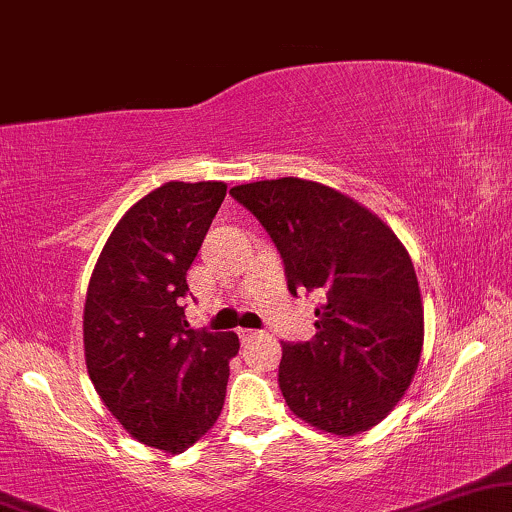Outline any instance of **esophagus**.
Masks as SVG:
<instances>
[{"mask_svg": "<svg viewBox=\"0 0 512 512\" xmlns=\"http://www.w3.org/2000/svg\"><path fill=\"white\" fill-rule=\"evenodd\" d=\"M238 337H241L243 342H250L252 337H257V330H245L243 327V330H238Z\"/></svg>", "mask_w": 512, "mask_h": 512, "instance_id": "esophagus-1", "label": "esophagus"}]
</instances>
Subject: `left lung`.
<instances>
[{"label":"left lung","mask_w":512,"mask_h":512,"mask_svg":"<svg viewBox=\"0 0 512 512\" xmlns=\"http://www.w3.org/2000/svg\"><path fill=\"white\" fill-rule=\"evenodd\" d=\"M229 194L274 238L292 295L323 292L311 342L283 344L290 412L339 438L377 426L410 388L424 346L410 252L379 215L320 182L278 177Z\"/></svg>","instance_id":"1"}]
</instances>
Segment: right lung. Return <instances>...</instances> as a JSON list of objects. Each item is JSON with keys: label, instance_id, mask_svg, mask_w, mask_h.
Wrapping results in <instances>:
<instances>
[{"label": "right lung", "instance_id": "right-lung-1", "mask_svg": "<svg viewBox=\"0 0 512 512\" xmlns=\"http://www.w3.org/2000/svg\"><path fill=\"white\" fill-rule=\"evenodd\" d=\"M224 182H166L126 210L88 281V377L142 445L180 454L220 417L236 332L192 330L187 271L220 210Z\"/></svg>", "mask_w": 512, "mask_h": 512}]
</instances>
